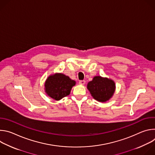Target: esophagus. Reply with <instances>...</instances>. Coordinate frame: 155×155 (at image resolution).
I'll return each instance as SVG.
<instances>
[{
    "label": "esophagus",
    "instance_id": "esophagus-1",
    "mask_svg": "<svg viewBox=\"0 0 155 155\" xmlns=\"http://www.w3.org/2000/svg\"><path fill=\"white\" fill-rule=\"evenodd\" d=\"M85 83H86L85 80H80V81H79V84H81V85L84 84Z\"/></svg>",
    "mask_w": 155,
    "mask_h": 155
}]
</instances>
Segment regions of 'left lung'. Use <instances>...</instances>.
<instances>
[{
  "mask_svg": "<svg viewBox=\"0 0 155 155\" xmlns=\"http://www.w3.org/2000/svg\"><path fill=\"white\" fill-rule=\"evenodd\" d=\"M87 87L96 100L106 102L114 94L115 84L111 80L97 76L88 83Z\"/></svg>",
  "mask_w": 155,
  "mask_h": 155,
  "instance_id": "8db88e82",
  "label": "left lung"
}]
</instances>
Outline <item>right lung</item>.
Returning a JSON list of instances; mask_svg holds the SVG:
<instances>
[{
	"mask_svg": "<svg viewBox=\"0 0 155 155\" xmlns=\"http://www.w3.org/2000/svg\"><path fill=\"white\" fill-rule=\"evenodd\" d=\"M75 81L62 74L50 76L45 84V91L53 99L58 101L69 95Z\"/></svg>",
	"mask_w": 155,
	"mask_h": 155,
	"instance_id": "right-lung-1",
	"label": "right lung"
}]
</instances>
